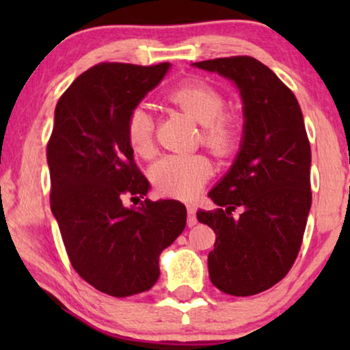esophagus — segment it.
I'll return each instance as SVG.
<instances>
[{
    "mask_svg": "<svg viewBox=\"0 0 350 350\" xmlns=\"http://www.w3.org/2000/svg\"><path fill=\"white\" fill-rule=\"evenodd\" d=\"M196 223H198V219H196L194 205H188V226L193 228L196 226Z\"/></svg>",
    "mask_w": 350,
    "mask_h": 350,
    "instance_id": "esophagus-1",
    "label": "esophagus"
}]
</instances>
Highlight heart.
I'll use <instances>...</instances> for the list:
<instances>
[{"label":"heart","mask_w":350,"mask_h":350,"mask_svg":"<svg viewBox=\"0 0 350 350\" xmlns=\"http://www.w3.org/2000/svg\"><path fill=\"white\" fill-rule=\"evenodd\" d=\"M167 102L181 109L199 126L200 142L215 156H228L239 140L236 118L224 113L226 100L212 85L189 81L176 85L167 94ZM126 138L132 152L148 159L154 152V124L150 113L137 108L126 126ZM212 174L210 162L204 156H167L152 167L151 178L162 194L178 199H193Z\"/></svg>","instance_id":"heart-1"}]
</instances>
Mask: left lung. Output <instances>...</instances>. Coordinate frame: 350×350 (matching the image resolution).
<instances>
[{
	"label": "left lung",
	"mask_w": 350,
	"mask_h": 350,
	"mask_svg": "<svg viewBox=\"0 0 350 350\" xmlns=\"http://www.w3.org/2000/svg\"><path fill=\"white\" fill-rule=\"evenodd\" d=\"M234 81L243 103L241 151L208 196L218 208L198 219L217 234L208 274L223 293H261L288 274L303 242L310 193V145L295 94L248 55L193 64ZM239 210V217L232 213Z\"/></svg>",
	"instance_id": "left-lung-1"
}]
</instances>
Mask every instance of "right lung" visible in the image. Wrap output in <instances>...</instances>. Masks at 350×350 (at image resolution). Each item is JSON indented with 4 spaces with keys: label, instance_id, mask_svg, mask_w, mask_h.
<instances>
[{
    "label": "right lung",
    "instance_id": "1",
    "mask_svg": "<svg viewBox=\"0 0 350 350\" xmlns=\"http://www.w3.org/2000/svg\"><path fill=\"white\" fill-rule=\"evenodd\" d=\"M170 64H98L65 90L47 143L51 210L75 271L114 298L150 290L161 252L186 226L178 200L146 199L150 183L126 138L131 113L164 78Z\"/></svg>",
    "mask_w": 350,
    "mask_h": 350
}]
</instances>
